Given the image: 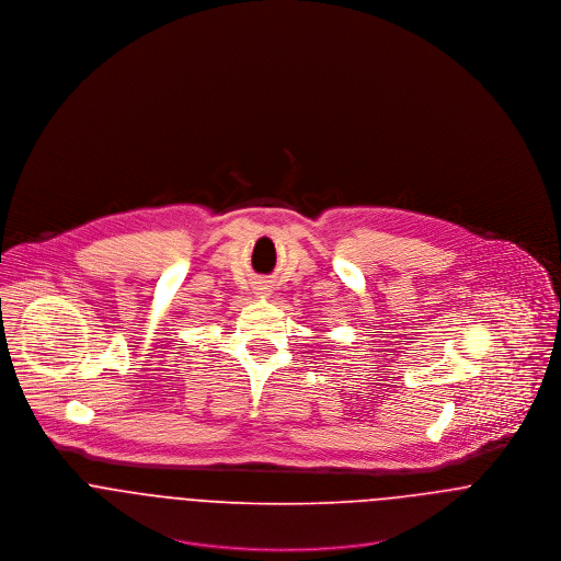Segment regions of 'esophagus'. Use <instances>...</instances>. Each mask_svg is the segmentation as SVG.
Returning a JSON list of instances; mask_svg holds the SVG:
<instances>
[{
	"instance_id": "34e87169",
	"label": "esophagus",
	"mask_w": 561,
	"mask_h": 561,
	"mask_svg": "<svg viewBox=\"0 0 561 561\" xmlns=\"http://www.w3.org/2000/svg\"><path fill=\"white\" fill-rule=\"evenodd\" d=\"M254 294L256 296H261V298H265V296H270V291H272V285H267L265 280H259V283H254Z\"/></svg>"
}]
</instances>
